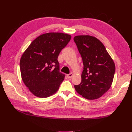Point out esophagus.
<instances>
[{
    "instance_id": "esophagus-1",
    "label": "esophagus",
    "mask_w": 132,
    "mask_h": 132,
    "mask_svg": "<svg viewBox=\"0 0 132 132\" xmlns=\"http://www.w3.org/2000/svg\"><path fill=\"white\" fill-rule=\"evenodd\" d=\"M72 76H73V74H72V73H70V74L67 75V77H68V78H71Z\"/></svg>"
}]
</instances>
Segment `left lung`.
Returning <instances> with one entry per match:
<instances>
[{"mask_svg": "<svg viewBox=\"0 0 132 132\" xmlns=\"http://www.w3.org/2000/svg\"><path fill=\"white\" fill-rule=\"evenodd\" d=\"M74 41L82 57V81L74 86L78 94L88 100L100 97L110 88L115 64L105 46L96 37L89 35L75 36Z\"/></svg>", "mask_w": 132, "mask_h": 132, "instance_id": "8db88e82", "label": "left lung"}]
</instances>
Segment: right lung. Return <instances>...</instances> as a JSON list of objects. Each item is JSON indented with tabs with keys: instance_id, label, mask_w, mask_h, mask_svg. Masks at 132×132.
<instances>
[{
	"instance_id": "add662e5",
	"label": "right lung",
	"mask_w": 132,
	"mask_h": 132,
	"mask_svg": "<svg viewBox=\"0 0 132 132\" xmlns=\"http://www.w3.org/2000/svg\"><path fill=\"white\" fill-rule=\"evenodd\" d=\"M71 37L62 33H45L33 40L22 55V80L36 96L47 97L58 91L64 78L60 71L58 57Z\"/></svg>"
}]
</instances>
